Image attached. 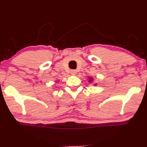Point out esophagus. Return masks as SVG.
Masks as SVG:
<instances>
[{
    "mask_svg": "<svg viewBox=\"0 0 147 147\" xmlns=\"http://www.w3.org/2000/svg\"><path fill=\"white\" fill-rule=\"evenodd\" d=\"M71 73L72 74H73V75H75V74H76V73H77V71L76 70H71Z\"/></svg>",
    "mask_w": 147,
    "mask_h": 147,
    "instance_id": "1",
    "label": "esophagus"
}]
</instances>
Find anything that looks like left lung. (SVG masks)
Listing matches in <instances>:
<instances>
[{"label": "left lung", "mask_w": 147, "mask_h": 147, "mask_svg": "<svg viewBox=\"0 0 147 147\" xmlns=\"http://www.w3.org/2000/svg\"><path fill=\"white\" fill-rule=\"evenodd\" d=\"M89 82H92V81H93V79H92V77H89ZM96 85V84H95Z\"/></svg>", "instance_id": "1"}]
</instances>
